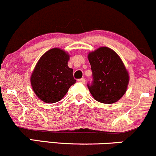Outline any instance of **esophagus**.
<instances>
[{
  "label": "esophagus",
  "mask_w": 156,
  "mask_h": 156,
  "mask_svg": "<svg viewBox=\"0 0 156 156\" xmlns=\"http://www.w3.org/2000/svg\"><path fill=\"white\" fill-rule=\"evenodd\" d=\"M78 81L80 82V83H83V84H85V80L84 78L80 79V80H79Z\"/></svg>",
  "instance_id": "obj_1"
}]
</instances>
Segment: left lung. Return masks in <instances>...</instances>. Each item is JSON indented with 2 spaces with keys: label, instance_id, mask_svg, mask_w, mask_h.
Here are the masks:
<instances>
[{
  "label": "left lung",
  "instance_id": "left-lung-1",
  "mask_svg": "<svg viewBox=\"0 0 156 156\" xmlns=\"http://www.w3.org/2000/svg\"><path fill=\"white\" fill-rule=\"evenodd\" d=\"M93 80L87 85L95 100L104 104L116 102L127 91L129 73L116 52L108 47H99L87 55Z\"/></svg>",
  "mask_w": 156,
  "mask_h": 156
}]
</instances>
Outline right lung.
<instances>
[{"mask_svg":"<svg viewBox=\"0 0 156 156\" xmlns=\"http://www.w3.org/2000/svg\"><path fill=\"white\" fill-rule=\"evenodd\" d=\"M70 55L59 48L48 50L37 62L31 75L33 91L40 100L55 103L62 99L76 83L73 69L68 66Z\"/></svg>","mask_w":156,"mask_h":156,"instance_id":"right-lung-1","label":"right lung"}]
</instances>
